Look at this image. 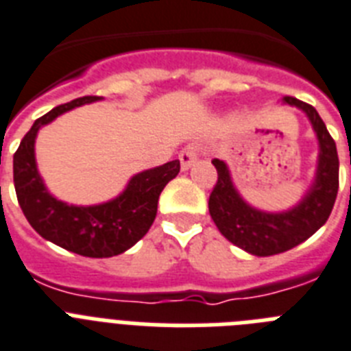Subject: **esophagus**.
<instances>
[{"label":"esophagus","instance_id":"1","mask_svg":"<svg viewBox=\"0 0 351 351\" xmlns=\"http://www.w3.org/2000/svg\"><path fill=\"white\" fill-rule=\"evenodd\" d=\"M178 158H180L182 169L187 171V169H189V167H193V164H195L196 160H198V147H196V146L184 147Z\"/></svg>","mask_w":351,"mask_h":351}]
</instances>
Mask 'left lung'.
<instances>
[{"label":"left lung","instance_id":"left-lung-1","mask_svg":"<svg viewBox=\"0 0 351 351\" xmlns=\"http://www.w3.org/2000/svg\"><path fill=\"white\" fill-rule=\"evenodd\" d=\"M283 104L294 106L308 117L317 136L319 155L315 176L308 191L292 209L269 213L252 207L238 193L229 166L215 158L218 180L209 196V213L221 234L252 256L281 254L308 240L328 220L339 189V156L335 142L314 106L285 97Z\"/></svg>","mask_w":351,"mask_h":351}]
</instances>
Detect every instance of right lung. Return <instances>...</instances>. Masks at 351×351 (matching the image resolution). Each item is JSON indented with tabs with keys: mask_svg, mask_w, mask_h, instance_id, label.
<instances>
[{
	"mask_svg": "<svg viewBox=\"0 0 351 351\" xmlns=\"http://www.w3.org/2000/svg\"><path fill=\"white\" fill-rule=\"evenodd\" d=\"M101 99L81 97L48 111L34 122L14 155V187L28 223L45 240L86 258L122 254L144 238L155 221L162 189L180 171L178 160L141 171L131 176L121 195L97 205H72L57 200L37 171V133L62 113Z\"/></svg>",
	"mask_w": 351,
	"mask_h": 351,
	"instance_id": "right-lung-1",
	"label": "right lung"
}]
</instances>
